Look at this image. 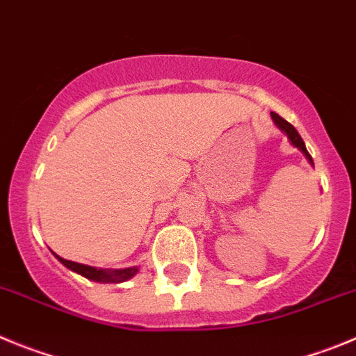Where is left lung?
Returning <instances> with one entry per match:
<instances>
[{
    "instance_id": "1",
    "label": "left lung",
    "mask_w": 356,
    "mask_h": 356,
    "mask_svg": "<svg viewBox=\"0 0 356 356\" xmlns=\"http://www.w3.org/2000/svg\"><path fill=\"white\" fill-rule=\"evenodd\" d=\"M271 118H273V122L277 124V126L280 127V129L287 134V138L291 140V143H293L294 147H298V149L302 150L303 154H305V158L309 159V161L312 163V165H314L312 156L309 154V150H307V147H305V143H303L302 136H300V134H298V131L294 129L293 124H289V122H287V120H284V118H282L280 115H278V113H275V111H271Z\"/></svg>"
}]
</instances>
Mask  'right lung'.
Wrapping results in <instances>:
<instances>
[{"instance_id":"obj_1","label":"right lung","mask_w":356,"mask_h":356,"mask_svg":"<svg viewBox=\"0 0 356 356\" xmlns=\"http://www.w3.org/2000/svg\"><path fill=\"white\" fill-rule=\"evenodd\" d=\"M56 259H58L63 266H67L69 270L83 275V277L88 278V280L101 282V284H118V282H124L127 280V278L134 277L136 271H138V268H127V270H113V271L97 270V268H92V266L79 264V262H74V261H67V259H62L60 255H56Z\"/></svg>"}]
</instances>
